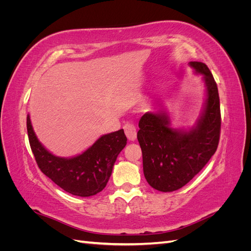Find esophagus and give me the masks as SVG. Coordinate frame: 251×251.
I'll list each match as a JSON object with an SVG mask.
<instances>
[{
	"instance_id": "1",
	"label": "esophagus",
	"mask_w": 251,
	"mask_h": 251,
	"mask_svg": "<svg viewBox=\"0 0 251 251\" xmlns=\"http://www.w3.org/2000/svg\"><path fill=\"white\" fill-rule=\"evenodd\" d=\"M124 128L127 139L130 141H134L136 137H137V130H136V126L133 124H126L124 126Z\"/></svg>"
}]
</instances>
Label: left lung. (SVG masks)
<instances>
[{
    "mask_svg": "<svg viewBox=\"0 0 251 251\" xmlns=\"http://www.w3.org/2000/svg\"><path fill=\"white\" fill-rule=\"evenodd\" d=\"M196 74L203 75L206 100L200 117L188 130L172 126L164 109L148 112L139 120L137 139L142 151L143 174L159 192H174L188 183L216 153L221 130L217 83L208 67L189 62Z\"/></svg>",
    "mask_w": 251,
    "mask_h": 251,
    "instance_id": "left-lung-1",
    "label": "left lung"
}]
</instances>
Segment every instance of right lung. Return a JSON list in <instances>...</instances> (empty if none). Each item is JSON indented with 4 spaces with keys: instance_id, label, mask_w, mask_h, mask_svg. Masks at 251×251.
Returning a JSON list of instances; mask_svg holds the SVG:
<instances>
[{
    "instance_id": "1",
    "label": "right lung",
    "mask_w": 251,
    "mask_h": 251,
    "mask_svg": "<svg viewBox=\"0 0 251 251\" xmlns=\"http://www.w3.org/2000/svg\"><path fill=\"white\" fill-rule=\"evenodd\" d=\"M27 132L40 170L64 191L79 197L94 196L102 191L111 177L117 156L126 144L121 128L102 135L83 153L64 158L53 155L39 141L29 115Z\"/></svg>"
}]
</instances>
